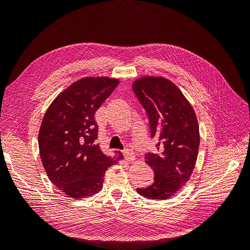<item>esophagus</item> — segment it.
I'll list each match as a JSON object with an SVG mask.
<instances>
[{
	"mask_svg": "<svg viewBox=\"0 0 250 250\" xmlns=\"http://www.w3.org/2000/svg\"><path fill=\"white\" fill-rule=\"evenodd\" d=\"M124 155H125V158H126V161L127 162H129V163H132V162H134L135 161V156H134V153L132 152L131 150H125L124 151Z\"/></svg>",
	"mask_w": 250,
	"mask_h": 250,
	"instance_id": "obj_1",
	"label": "esophagus"
}]
</instances>
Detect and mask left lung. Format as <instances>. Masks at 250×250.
Masks as SVG:
<instances>
[{
    "label": "left lung",
    "mask_w": 250,
    "mask_h": 250,
    "mask_svg": "<svg viewBox=\"0 0 250 250\" xmlns=\"http://www.w3.org/2000/svg\"><path fill=\"white\" fill-rule=\"evenodd\" d=\"M132 89L146 109L151 137L157 135L158 153L148 154L146 164L154 172V183L138 188L150 199H168L190 179L197 161L200 134L191 103L174 83L162 76L135 79Z\"/></svg>",
    "instance_id": "1"
}]
</instances>
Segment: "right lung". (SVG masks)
I'll list each match as a JSON object with an SVG mask.
<instances>
[{
    "label": "right lung",
    "mask_w": 250,
    "mask_h": 250,
    "mask_svg": "<svg viewBox=\"0 0 250 250\" xmlns=\"http://www.w3.org/2000/svg\"><path fill=\"white\" fill-rule=\"evenodd\" d=\"M119 84L105 76L84 77L66 87L50 104L39 132V148L49 179L73 199L93 196L103 188L106 170L122 161L102 152L95 112Z\"/></svg>",
    "instance_id": "1"
}]
</instances>
